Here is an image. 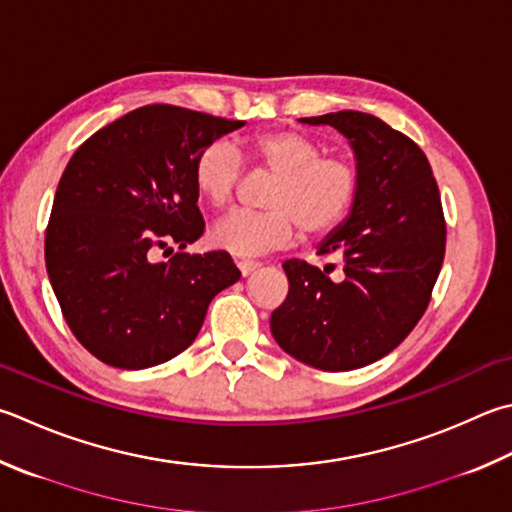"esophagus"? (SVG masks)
Here are the masks:
<instances>
[{"instance_id":"esophagus-1","label":"esophagus","mask_w":512,"mask_h":512,"mask_svg":"<svg viewBox=\"0 0 512 512\" xmlns=\"http://www.w3.org/2000/svg\"><path fill=\"white\" fill-rule=\"evenodd\" d=\"M259 266H262V264L255 262V259H239V262H237V268H239L241 275H244V277L250 275V273H255Z\"/></svg>"}]
</instances>
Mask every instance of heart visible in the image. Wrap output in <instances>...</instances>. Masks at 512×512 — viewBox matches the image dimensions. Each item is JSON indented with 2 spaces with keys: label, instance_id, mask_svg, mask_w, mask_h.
<instances>
[{
  "label": "heart",
  "instance_id": "heart-1",
  "mask_svg": "<svg viewBox=\"0 0 512 512\" xmlns=\"http://www.w3.org/2000/svg\"><path fill=\"white\" fill-rule=\"evenodd\" d=\"M244 161L273 174L266 210H232L210 228V244L235 257H255L293 244L306 235L336 228L358 192V172L340 154H322V145L300 129H271L244 141ZM244 174L237 152L226 143H210L192 165L194 188L210 206L232 201Z\"/></svg>",
  "mask_w": 512,
  "mask_h": 512
}]
</instances>
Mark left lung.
Wrapping results in <instances>:
<instances>
[{"instance_id": "obj_1", "label": "left lung", "mask_w": 512, "mask_h": 512, "mask_svg": "<svg viewBox=\"0 0 512 512\" xmlns=\"http://www.w3.org/2000/svg\"><path fill=\"white\" fill-rule=\"evenodd\" d=\"M331 125L356 154L358 192L318 255H342L340 280L302 259L282 264L288 295L271 315L286 353L322 371L387 356L430 304L445 255V219L430 161L412 138L362 111L300 118Z\"/></svg>"}]
</instances>
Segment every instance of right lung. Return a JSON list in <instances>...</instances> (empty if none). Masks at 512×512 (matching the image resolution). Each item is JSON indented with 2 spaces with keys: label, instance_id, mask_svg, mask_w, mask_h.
<instances>
[{
  "label": "right lung",
  "instance_id": "1",
  "mask_svg": "<svg viewBox=\"0 0 512 512\" xmlns=\"http://www.w3.org/2000/svg\"><path fill=\"white\" fill-rule=\"evenodd\" d=\"M241 125L147 105L71 156L46 226V273L73 336L105 365L147 369L179 356L212 297L241 277L224 250L152 259L156 248L183 250L203 235L194 159Z\"/></svg>",
  "mask_w": 512,
  "mask_h": 512
}]
</instances>
